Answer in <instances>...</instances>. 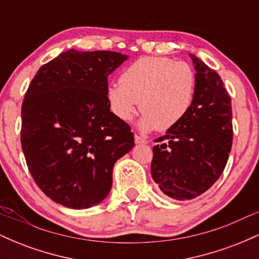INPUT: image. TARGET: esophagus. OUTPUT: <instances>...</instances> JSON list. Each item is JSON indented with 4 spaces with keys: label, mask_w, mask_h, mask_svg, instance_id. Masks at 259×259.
<instances>
[{
    "label": "esophagus",
    "mask_w": 259,
    "mask_h": 259,
    "mask_svg": "<svg viewBox=\"0 0 259 259\" xmlns=\"http://www.w3.org/2000/svg\"><path fill=\"white\" fill-rule=\"evenodd\" d=\"M134 138H135L136 144H147V140L145 138H141V136L138 135V134H135V136H134Z\"/></svg>",
    "instance_id": "esophagus-1"
}]
</instances>
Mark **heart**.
Returning <instances> with one entry per match:
<instances>
[{"instance_id":"heart-1","label":"heart","mask_w":259,"mask_h":259,"mask_svg":"<svg viewBox=\"0 0 259 259\" xmlns=\"http://www.w3.org/2000/svg\"><path fill=\"white\" fill-rule=\"evenodd\" d=\"M196 86L197 76L189 63L147 56L127 65L119 82L108 86L107 100L112 112L124 121L132 119L141 107L142 132L168 130L190 111Z\"/></svg>"}]
</instances>
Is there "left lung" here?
Listing matches in <instances>:
<instances>
[{
	"label": "left lung",
	"instance_id": "obj_1",
	"mask_svg": "<svg viewBox=\"0 0 259 259\" xmlns=\"http://www.w3.org/2000/svg\"><path fill=\"white\" fill-rule=\"evenodd\" d=\"M194 62L197 86L191 108L179 124L154 142L151 174L163 194L185 201L219 179L233 145L231 99L223 80L200 58Z\"/></svg>",
	"mask_w": 259,
	"mask_h": 259
}]
</instances>
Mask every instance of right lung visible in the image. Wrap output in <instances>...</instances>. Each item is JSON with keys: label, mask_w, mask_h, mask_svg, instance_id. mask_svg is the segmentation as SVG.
<instances>
[{"label": "right lung", "mask_w": 259, "mask_h": 259, "mask_svg": "<svg viewBox=\"0 0 259 259\" xmlns=\"http://www.w3.org/2000/svg\"><path fill=\"white\" fill-rule=\"evenodd\" d=\"M126 59L118 52L69 50L44 64L29 85L23 152L41 191L62 206L84 209L105 200L114 163L135 145L107 100L108 75Z\"/></svg>", "instance_id": "add662e5"}]
</instances>
